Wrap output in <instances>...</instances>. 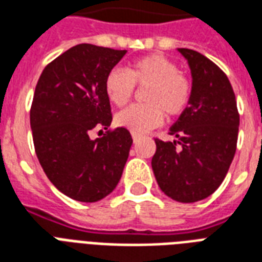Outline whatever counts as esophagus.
<instances>
[{
    "instance_id": "obj_1",
    "label": "esophagus",
    "mask_w": 262,
    "mask_h": 262,
    "mask_svg": "<svg viewBox=\"0 0 262 262\" xmlns=\"http://www.w3.org/2000/svg\"><path fill=\"white\" fill-rule=\"evenodd\" d=\"M132 139H133V141L136 143V141H137V139H139V136L136 135V133H132Z\"/></svg>"
}]
</instances>
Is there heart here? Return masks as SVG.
<instances>
[{"label": "heart", "mask_w": 262, "mask_h": 262, "mask_svg": "<svg viewBox=\"0 0 262 262\" xmlns=\"http://www.w3.org/2000/svg\"><path fill=\"white\" fill-rule=\"evenodd\" d=\"M135 85L147 86L144 101L117 114L115 122L132 133H145L161 125L163 114L177 117L183 113L192 93L188 77L179 71V66L166 56H143L130 61L125 70H113L105 77V95L113 104L122 107L130 100Z\"/></svg>", "instance_id": "heart-1"}]
</instances>
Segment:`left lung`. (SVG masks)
<instances>
[{
  "label": "left lung",
  "instance_id": "1",
  "mask_svg": "<svg viewBox=\"0 0 262 262\" xmlns=\"http://www.w3.org/2000/svg\"><path fill=\"white\" fill-rule=\"evenodd\" d=\"M177 51L188 61L192 93L170 127L173 141L155 139L151 166L159 188L181 203L210 196L223 183L236 151L239 114L223 70L192 49Z\"/></svg>",
  "mask_w": 262,
  "mask_h": 262
}]
</instances>
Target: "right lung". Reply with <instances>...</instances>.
<instances>
[{
	"mask_svg": "<svg viewBox=\"0 0 262 262\" xmlns=\"http://www.w3.org/2000/svg\"><path fill=\"white\" fill-rule=\"evenodd\" d=\"M126 51L79 43L43 69L30 111L35 154L51 183L74 201L97 202L113 192L130 151L125 127L92 140L113 121L104 81Z\"/></svg>",
	"mask_w": 262,
	"mask_h": 262,
	"instance_id": "add662e5",
	"label": "right lung"
}]
</instances>
